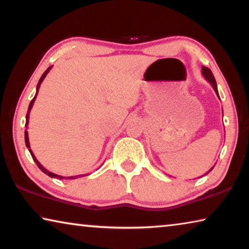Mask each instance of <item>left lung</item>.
Here are the masks:
<instances>
[{"instance_id": "obj_1", "label": "left lung", "mask_w": 249, "mask_h": 249, "mask_svg": "<svg viewBox=\"0 0 249 249\" xmlns=\"http://www.w3.org/2000/svg\"><path fill=\"white\" fill-rule=\"evenodd\" d=\"M202 75H203L204 77V79L206 80V81H209L210 82V84L211 86H212V88L214 89V91H215V93H216V95H217V98L220 99V95H218V91H217V86H216V81H215V79H214V75H213V73H212V71H211L209 68H206V67H204V66H202ZM214 168V166L211 168V169L209 170V171H206V174L204 175V176H206L209 174V172H211L212 171V169ZM203 177V176H202ZM201 178V177H200Z\"/></svg>"}]
</instances>
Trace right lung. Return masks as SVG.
Returning a JSON list of instances; mask_svg holds the SVG:
<instances>
[{
    "label": "right lung",
    "instance_id": "add662e5",
    "mask_svg": "<svg viewBox=\"0 0 249 249\" xmlns=\"http://www.w3.org/2000/svg\"><path fill=\"white\" fill-rule=\"evenodd\" d=\"M52 68H53V66H52V67H49V68L45 71V72L43 73V75H41V77H40L38 83H37L36 94H35V96H34V99L31 101V103H29V107H28V111H27V114H26V124H25V127H27V125H28V121H29V113H31V109H32V107H33V104H34V102H35V100H36V96H37V93H38V90H39L40 84H41V82L44 81L45 77H46V75H47V73L49 72L50 69H52ZM25 144H26V147L28 148L29 153H31L32 157H33V159H34V161L36 162V165L38 166L39 169H40L41 171H43L44 174H46L47 176H49L50 178H58V179H60V180H62V179H77V178H79V177H84V176H86V175H82V176H74V177H62V176H59V175H56V174H53V172L48 171L47 169H46L45 167H43V165H41V163L38 161V160L36 159L35 155H34V153L32 151V149H31V146H29V140H28V132H27V130H25Z\"/></svg>",
    "mask_w": 249,
    "mask_h": 249
}]
</instances>
